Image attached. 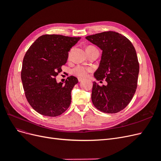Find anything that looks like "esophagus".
<instances>
[{
	"label": "esophagus",
	"instance_id": "esophagus-1",
	"mask_svg": "<svg viewBox=\"0 0 161 161\" xmlns=\"http://www.w3.org/2000/svg\"><path fill=\"white\" fill-rule=\"evenodd\" d=\"M78 80H79V82H81V81L83 80V79H82V78H80V77H79V78H78Z\"/></svg>",
	"mask_w": 161,
	"mask_h": 161
}]
</instances>
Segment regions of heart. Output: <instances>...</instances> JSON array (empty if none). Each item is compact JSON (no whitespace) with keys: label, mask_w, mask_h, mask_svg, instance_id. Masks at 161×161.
Instances as JSON below:
<instances>
[{"label":"heart","mask_w":161,"mask_h":161,"mask_svg":"<svg viewBox=\"0 0 161 161\" xmlns=\"http://www.w3.org/2000/svg\"><path fill=\"white\" fill-rule=\"evenodd\" d=\"M92 69L83 66H77L72 69V74L79 76L80 78H85L88 76L89 73L92 71Z\"/></svg>","instance_id":"heart-1"}]
</instances>
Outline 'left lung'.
<instances>
[{"mask_svg":"<svg viewBox=\"0 0 161 161\" xmlns=\"http://www.w3.org/2000/svg\"><path fill=\"white\" fill-rule=\"evenodd\" d=\"M86 39L103 50L94 76L108 82L100 86L93 82L92 103L104 113H118L130 103L137 88L139 62L135 48L127 37L115 31L96 33Z\"/></svg>","mask_w":161,"mask_h":161,"instance_id":"obj_1","label":"left lung"}]
</instances>
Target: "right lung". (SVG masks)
<instances>
[{"label": "right lung", "instance_id": "1", "mask_svg": "<svg viewBox=\"0 0 161 161\" xmlns=\"http://www.w3.org/2000/svg\"><path fill=\"white\" fill-rule=\"evenodd\" d=\"M80 39L62 35H43L32 43L23 60L21 80L28 103L37 113L56 117L66 111L71 103V91L79 82L73 76L65 84L56 77L62 70L70 48Z\"/></svg>", "mask_w": 161, "mask_h": 161}]
</instances>
